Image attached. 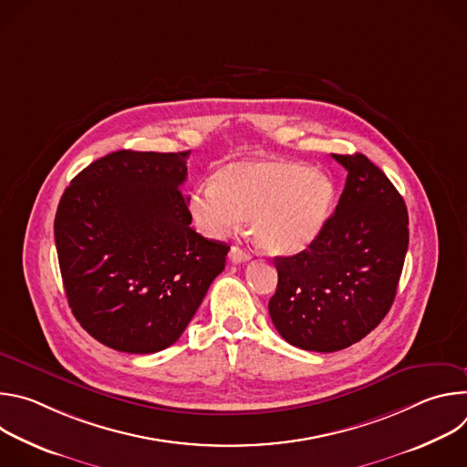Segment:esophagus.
I'll return each mask as SVG.
<instances>
[{"instance_id": "34e87169", "label": "esophagus", "mask_w": 467, "mask_h": 467, "mask_svg": "<svg viewBox=\"0 0 467 467\" xmlns=\"http://www.w3.org/2000/svg\"><path fill=\"white\" fill-rule=\"evenodd\" d=\"M251 258V253L240 245H233L231 251H229V260L234 262V264H242V262H247Z\"/></svg>"}]
</instances>
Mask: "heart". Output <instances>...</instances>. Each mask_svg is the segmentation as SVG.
<instances>
[{
	"mask_svg": "<svg viewBox=\"0 0 467 467\" xmlns=\"http://www.w3.org/2000/svg\"><path fill=\"white\" fill-rule=\"evenodd\" d=\"M330 175L283 159L234 161L195 188L188 211L203 233L223 238L249 220L258 247L270 254H296L325 231L335 211Z\"/></svg>",
	"mask_w": 467,
	"mask_h": 467,
	"instance_id": "b5f03b06",
	"label": "heart"
}]
</instances>
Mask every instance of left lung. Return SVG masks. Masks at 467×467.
Returning a JSON list of instances; mask_svg holds the SVG:
<instances>
[{"label": "left lung", "mask_w": 467, "mask_h": 467, "mask_svg": "<svg viewBox=\"0 0 467 467\" xmlns=\"http://www.w3.org/2000/svg\"><path fill=\"white\" fill-rule=\"evenodd\" d=\"M348 170L325 231L305 251L275 256L270 316L279 335L306 351L360 342L388 314L409 249L401 193L366 155H332Z\"/></svg>", "instance_id": "left-lung-1"}]
</instances>
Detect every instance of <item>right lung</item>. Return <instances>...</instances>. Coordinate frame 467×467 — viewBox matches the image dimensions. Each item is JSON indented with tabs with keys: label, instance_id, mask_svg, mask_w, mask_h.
<instances>
[{
	"label": "right lung",
	"instance_id": "right-lung-1",
	"mask_svg": "<svg viewBox=\"0 0 467 467\" xmlns=\"http://www.w3.org/2000/svg\"><path fill=\"white\" fill-rule=\"evenodd\" d=\"M190 151L121 150L64 190L55 245L68 305L92 338L148 355L179 340L229 245L195 233L186 181Z\"/></svg>",
	"mask_w": 467,
	"mask_h": 467
}]
</instances>
